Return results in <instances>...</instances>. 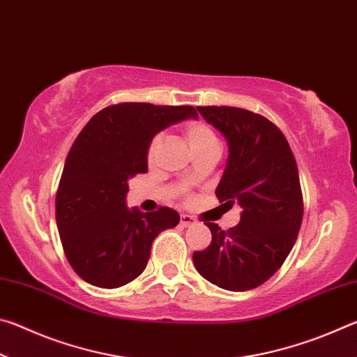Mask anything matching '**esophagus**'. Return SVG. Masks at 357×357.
Returning <instances> with one entry per match:
<instances>
[{"label":"esophagus","mask_w":357,"mask_h":357,"mask_svg":"<svg viewBox=\"0 0 357 357\" xmlns=\"http://www.w3.org/2000/svg\"><path fill=\"white\" fill-rule=\"evenodd\" d=\"M197 220L193 219L192 215H189V214H183L181 215V225L183 227H190V225H193V223H195Z\"/></svg>","instance_id":"34e87169"}]
</instances>
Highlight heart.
Here are the masks:
<instances>
[{"instance_id":"heart-1","label":"heart","mask_w":357,"mask_h":357,"mask_svg":"<svg viewBox=\"0 0 357 357\" xmlns=\"http://www.w3.org/2000/svg\"><path fill=\"white\" fill-rule=\"evenodd\" d=\"M185 140L189 143V146L192 149L193 155L204 153V151H211V149H219V138L214 134V130L209 128L208 124L204 123H190L185 126L184 130ZM162 138L159 135H155L153 140L148 144V151H146V157L148 162H154L157 151H159Z\"/></svg>"}]
</instances>
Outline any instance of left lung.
<instances>
[{
	"label": "left lung",
	"instance_id": "8db88e82",
	"mask_svg": "<svg viewBox=\"0 0 357 357\" xmlns=\"http://www.w3.org/2000/svg\"><path fill=\"white\" fill-rule=\"evenodd\" d=\"M197 110L228 144L215 195L243 213L228 231L206 222L213 241L193 253V264L214 285L247 291L279 271L298 238L304 213L298 165L287 138L261 114L236 107Z\"/></svg>",
	"mask_w": 357,
	"mask_h": 357
}]
</instances>
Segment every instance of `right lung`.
<instances>
[{
  "mask_svg": "<svg viewBox=\"0 0 357 357\" xmlns=\"http://www.w3.org/2000/svg\"><path fill=\"white\" fill-rule=\"evenodd\" d=\"M198 118L190 105L128 102L89 119L66 159L56 193V225L75 273L100 288H118L146 268L157 234L179 223L172 208H128L129 179L148 172V144L160 130Z\"/></svg>",
  "mask_w": 357,
  "mask_h": 357,
  "instance_id": "add662e5",
  "label": "right lung"
}]
</instances>
